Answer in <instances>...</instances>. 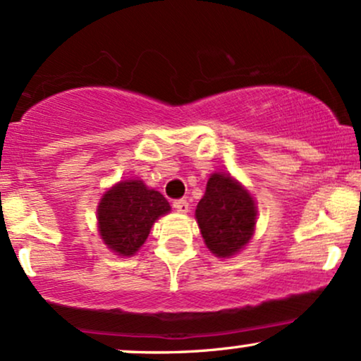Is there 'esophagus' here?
<instances>
[{
	"mask_svg": "<svg viewBox=\"0 0 361 361\" xmlns=\"http://www.w3.org/2000/svg\"><path fill=\"white\" fill-rule=\"evenodd\" d=\"M173 207H175V210L180 212V214H186V212L190 210V203L186 202L185 198L175 200V202H173Z\"/></svg>",
	"mask_w": 361,
	"mask_h": 361,
	"instance_id": "esophagus-1",
	"label": "esophagus"
}]
</instances>
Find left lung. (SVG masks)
Instances as JSON below:
<instances>
[{"mask_svg": "<svg viewBox=\"0 0 361 361\" xmlns=\"http://www.w3.org/2000/svg\"><path fill=\"white\" fill-rule=\"evenodd\" d=\"M197 222L205 244L216 257L237 254L255 227V203L247 190L222 173H214L198 202Z\"/></svg>", "mask_w": 361, "mask_h": 361, "instance_id": "obj_1", "label": "left lung"}]
</instances>
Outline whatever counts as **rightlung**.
I'll return each mask as SVG.
<instances>
[{
    "label": "right lung",
    "mask_w": 361,
    "mask_h": 361,
    "mask_svg": "<svg viewBox=\"0 0 361 361\" xmlns=\"http://www.w3.org/2000/svg\"><path fill=\"white\" fill-rule=\"evenodd\" d=\"M171 210L168 200L139 180L112 186L99 203V232L109 249L133 255L146 242L154 220Z\"/></svg>",
    "instance_id": "right-lung-1"
}]
</instances>
